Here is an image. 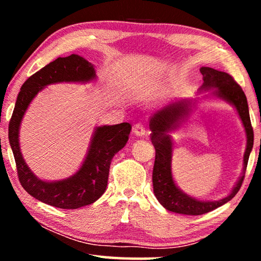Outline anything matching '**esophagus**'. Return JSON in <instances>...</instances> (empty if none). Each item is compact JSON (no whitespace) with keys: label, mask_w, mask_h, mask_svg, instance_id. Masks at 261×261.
<instances>
[{"label":"esophagus","mask_w":261,"mask_h":261,"mask_svg":"<svg viewBox=\"0 0 261 261\" xmlns=\"http://www.w3.org/2000/svg\"><path fill=\"white\" fill-rule=\"evenodd\" d=\"M146 132H147L146 129H145L144 125H141V124H136L134 127V134L138 137L145 136L146 135Z\"/></svg>","instance_id":"1"}]
</instances>
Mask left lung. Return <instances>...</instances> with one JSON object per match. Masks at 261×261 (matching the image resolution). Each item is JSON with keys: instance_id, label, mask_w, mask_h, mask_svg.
I'll return each mask as SVG.
<instances>
[{"instance_id": "1", "label": "left lung", "mask_w": 261, "mask_h": 261, "mask_svg": "<svg viewBox=\"0 0 261 261\" xmlns=\"http://www.w3.org/2000/svg\"><path fill=\"white\" fill-rule=\"evenodd\" d=\"M200 72L204 83L199 90H212V95L227 101L236 108L246 132V148L244 159H243L242 176L238 178L231 192L220 200H198L184 193L175 184L173 174H171L173 138H171L170 132L177 129L184 118L191 112L192 102L190 100H182L170 103L153 114L149 120V129L152 131V144L155 148V161H154L152 176L154 194L166 210L185 215H201L208 213L231 200L242 187L247 161L253 147V129L251 125L249 106H247L246 96L241 86L227 72L219 71L208 67H201Z\"/></svg>"}]
</instances>
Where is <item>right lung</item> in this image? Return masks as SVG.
<instances>
[{
    "mask_svg": "<svg viewBox=\"0 0 261 261\" xmlns=\"http://www.w3.org/2000/svg\"><path fill=\"white\" fill-rule=\"evenodd\" d=\"M96 78L93 64L72 54L59 57L32 74L20 88L9 123V141L14 153L21 187L35 199L63 210H76L93 204L106 191L110 163L125 146L130 123L98 126L92 137L87 155L76 174L62 180L47 182L37 177L23 159L19 146L21 120L34 96L42 88L56 83H88Z\"/></svg>",
    "mask_w": 261,
    "mask_h": 261,
    "instance_id": "add662e5",
    "label": "right lung"
}]
</instances>
